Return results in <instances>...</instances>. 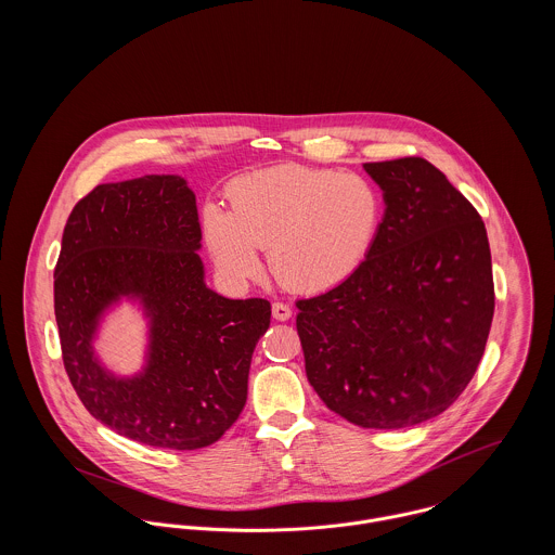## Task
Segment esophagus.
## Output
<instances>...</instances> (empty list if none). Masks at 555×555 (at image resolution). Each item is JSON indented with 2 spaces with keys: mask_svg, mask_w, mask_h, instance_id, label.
Listing matches in <instances>:
<instances>
[{
  "mask_svg": "<svg viewBox=\"0 0 555 555\" xmlns=\"http://www.w3.org/2000/svg\"><path fill=\"white\" fill-rule=\"evenodd\" d=\"M271 312H273V318H275V320H282V322L293 317V310H291L286 304H280V301H278V304H273Z\"/></svg>",
  "mask_w": 555,
  "mask_h": 555,
  "instance_id": "1",
  "label": "esophagus"
}]
</instances>
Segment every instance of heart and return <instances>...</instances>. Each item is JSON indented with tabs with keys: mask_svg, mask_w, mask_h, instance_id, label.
<instances>
[{
	"mask_svg": "<svg viewBox=\"0 0 555 555\" xmlns=\"http://www.w3.org/2000/svg\"><path fill=\"white\" fill-rule=\"evenodd\" d=\"M229 214L203 211V235L233 278L269 271L288 291L320 293L348 280L372 251L385 218L378 185L357 172L278 164L241 175L229 190Z\"/></svg>",
	"mask_w": 555,
	"mask_h": 555,
	"instance_id": "obj_1",
	"label": "heart"
}]
</instances>
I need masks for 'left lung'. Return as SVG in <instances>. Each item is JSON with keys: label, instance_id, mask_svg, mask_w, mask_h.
<instances>
[{"label": "left lung", "instance_id": "left-lung-1", "mask_svg": "<svg viewBox=\"0 0 555 555\" xmlns=\"http://www.w3.org/2000/svg\"><path fill=\"white\" fill-rule=\"evenodd\" d=\"M385 218L363 264L299 299L306 374L328 410L367 429L444 412L475 376L493 318L491 251L470 201L427 159L363 164Z\"/></svg>", "mask_w": 555, "mask_h": 555}]
</instances>
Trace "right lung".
Here are the masks:
<instances>
[{
    "label": "right lung",
    "instance_id": "right-lung-1",
    "mask_svg": "<svg viewBox=\"0 0 555 555\" xmlns=\"http://www.w3.org/2000/svg\"><path fill=\"white\" fill-rule=\"evenodd\" d=\"M196 196L179 175L102 183L75 205L55 267V320L68 378L93 418L175 451L218 442L247 399L267 299H227L205 284ZM121 296L151 318L149 363L117 379L92 354L101 314Z\"/></svg>",
    "mask_w": 555,
    "mask_h": 555
}]
</instances>
